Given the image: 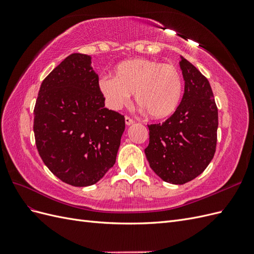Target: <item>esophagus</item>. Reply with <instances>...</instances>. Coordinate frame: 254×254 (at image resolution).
<instances>
[{"label":"esophagus","mask_w":254,"mask_h":254,"mask_svg":"<svg viewBox=\"0 0 254 254\" xmlns=\"http://www.w3.org/2000/svg\"><path fill=\"white\" fill-rule=\"evenodd\" d=\"M134 123V121L132 120V119H130L129 117H126L125 118V124L127 125V126H130V125H132Z\"/></svg>","instance_id":"obj_1"}]
</instances>
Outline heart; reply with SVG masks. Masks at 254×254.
<instances>
[{"mask_svg":"<svg viewBox=\"0 0 254 254\" xmlns=\"http://www.w3.org/2000/svg\"><path fill=\"white\" fill-rule=\"evenodd\" d=\"M98 89L106 105L120 110L134 93L135 103L150 118L166 119L177 110L183 94V81L178 68L147 58L125 60L114 68V77L102 76Z\"/></svg>","mask_w":254,"mask_h":254,"instance_id":"obj_1","label":"heart"}]
</instances>
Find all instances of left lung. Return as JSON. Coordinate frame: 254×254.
<instances>
[{
	"instance_id": "obj_1",
	"label": "left lung",
	"mask_w": 254,
	"mask_h": 254,
	"mask_svg": "<svg viewBox=\"0 0 254 254\" xmlns=\"http://www.w3.org/2000/svg\"><path fill=\"white\" fill-rule=\"evenodd\" d=\"M184 94L178 108L162 124L148 125L145 149L151 170L165 182L184 184L212 161L217 142L218 110L210 82L180 56Z\"/></svg>"
}]
</instances>
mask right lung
<instances>
[{
	"label": "right lung",
	"instance_id": "obj_1",
	"mask_svg": "<svg viewBox=\"0 0 254 254\" xmlns=\"http://www.w3.org/2000/svg\"><path fill=\"white\" fill-rule=\"evenodd\" d=\"M125 118L105 108L91 56L71 54L47 76L34 110L37 149L57 178L89 187L114 165Z\"/></svg>",
	"mask_w": 254,
	"mask_h": 254
}]
</instances>
